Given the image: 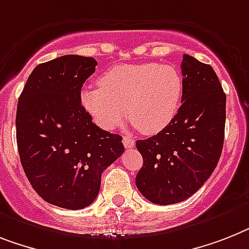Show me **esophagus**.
I'll return each instance as SVG.
<instances>
[{
    "instance_id": "1",
    "label": "esophagus",
    "mask_w": 249,
    "mask_h": 249,
    "mask_svg": "<svg viewBox=\"0 0 249 249\" xmlns=\"http://www.w3.org/2000/svg\"><path fill=\"white\" fill-rule=\"evenodd\" d=\"M123 145H124L126 149H131V147L135 146V140H133L132 137L124 136L123 137Z\"/></svg>"
}]
</instances>
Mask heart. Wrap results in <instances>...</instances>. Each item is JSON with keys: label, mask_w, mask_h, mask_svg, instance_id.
Here are the masks:
<instances>
[{"label": "heart", "mask_w": 249, "mask_h": 249, "mask_svg": "<svg viewBox=\"0 0 249 249\" xmlns=\"http://www.w3.org/2000/svg\"><path fill=\"white\" fill-rule=\"evenodd\" d=\"M182 92V77L172 66L124 65L100 76L98 88L83 90L80 102L102 128H116L127 108L129 121L140 132L155 135L174 120Z\"/></svg>", "instance_id": "obj_1"}]
</instances>
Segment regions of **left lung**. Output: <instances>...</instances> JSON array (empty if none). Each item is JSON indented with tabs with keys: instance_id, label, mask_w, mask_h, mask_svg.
I'll list each match as a JSON object with an SVG mask.
<instances>
[{
	"instance_id": "left-lung-1",
	"label": "left lung",
	"mask_w": 249,
	"mask_h": 249,
	"mask_svg": "<svg viewBox=\"0 0 249 249\" xmlns=\"http://www.w3.org/2000/svg\"><path fill=\"white\" fill-rule=\"evenodd\" d=\"M182 106L155 136L137 140L142 168L137 190L157 205L187 200L200 190L223 151L227 95L210 65L184 54Z\"/></svg>"
}]
</instances>
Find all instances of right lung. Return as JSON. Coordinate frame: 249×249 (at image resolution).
I'll return each mask as SVG.
<instances>
[{
  "label": "right lung",
  "mask_w": 249,
  "mask_h": 249,
  "mask_svg": "<svg viewBox=\"0 0 249 249\" xmlns=\"http://www.w3.org/2000/svg\"><path fill=\"white\" fill-rule=\"evenodd\" d=\"M96 65L76 54L40 63L18 98L16 141L25 176L43 200L62 209L94 202L102 173L124 151L122 136L92 123L80 102Z\"/></svg>",
  "instance_id": "obj_1"
}]
</instances>
